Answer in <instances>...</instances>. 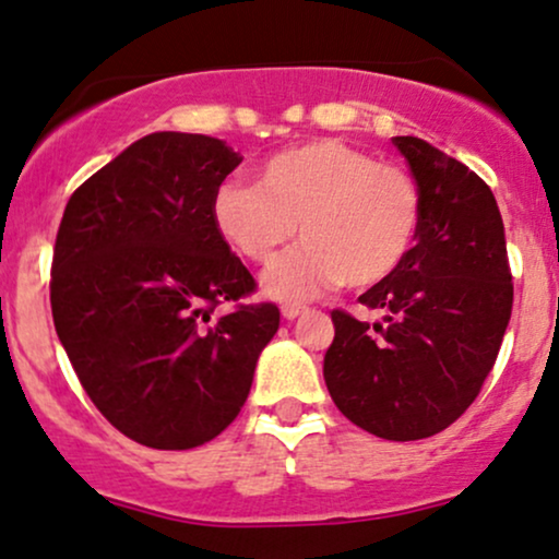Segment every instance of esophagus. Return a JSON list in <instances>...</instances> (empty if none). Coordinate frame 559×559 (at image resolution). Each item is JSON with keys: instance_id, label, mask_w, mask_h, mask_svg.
Wrapping results in <instances>:
<instances>
[{"instance_id": "obj_1", "label": "esophagus", "mask_w": 559, "mask_h": 559, "mask_svg": "<svg viewBox=\"0 0 559 559\" xmlns=\"http://www.w3.org/2000/svg\"><path fill=\"white\" fill-rule=\"evenodd\" d=\"M304 313H306V306H295V304H290V306H282V317H285L287 321H293V319L304 317Z\"/></svg>"}]
</instances>
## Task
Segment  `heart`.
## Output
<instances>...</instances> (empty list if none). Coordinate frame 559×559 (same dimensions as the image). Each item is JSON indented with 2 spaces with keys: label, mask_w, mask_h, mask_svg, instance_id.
<instances>
[{
  "label": "heart",
  "mask_w": 559,
  "mask_h": 559,
  "mask_svg": "<svg viewBox=\"0 0 559 559\" xmlns=\"http://www.w3.org/2000/svg\"><path fill=\"white\" fill-rule=\"evenodd\" d=\"M219 238L253 264H269V298L308 300L345 285L369 287L408 255L421 222V190L405 167L377 162L350 143L319 138L269 156L259 186L227 180L212 195Z\"/></svg>",
  "instance_id": "1"
}]
</instances>
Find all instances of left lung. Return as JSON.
Listing matches in <instances>:
<instances>
[{"label":"left lung","instance_id":"obj_1","mask_svg":"<svg viewBox=\"0 0 559 559\" xmlns=\"http://www.w3.org/2000/svg\"><path fill=\"white\" fill-rule=\"evenodd\" d=\"M392 143L421 190L416 246L358 298L384 324L332 311L324 382L360 429L413 442L448 429L476 400L508 330L513 274L487 182L421 138Z\"/></svg>","mask_w":559,"mask_h":559}]
</instances>
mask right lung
<instances>
[{
  "label": "right lung",
  "instance_id": "obj_1",
  "mask_svg": "<svg viewBox=\"0 0 559 559\" xmlns=\"http://www.w3.org/2000/svg\"><path fill=\"white\" fill-rule=\"evenodd\" d=\"M242 162L219 138L151 133L91 175L64 206L51 317L85 395L124 437L190 450L235 421L280 308L225 300L255 282L212 222Z\"/></svg>",
  "mask_w": 559,
  "mask_h": 559
}]
</instances>
